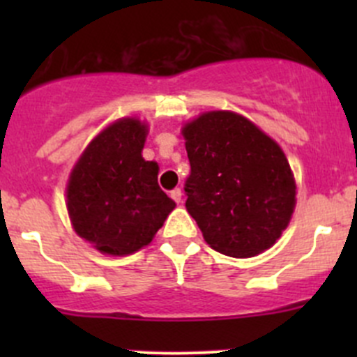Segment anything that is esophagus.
<instances>
[{
    "instance_id": "obj_1",
    "label": "esophagus",
    "mask_w": 357,
    "mask_h": 357,
    "mask_svg": "<svg viewBox=\"0 0 357 357\" xmlns=\"http://www.w3.org/2000/svg\"><path fill=\"white\" fill-rule=\"evenodd\" d=\"M171 199L176 202V204H179V202H181V199H183V192H181V188H174L171 192Z\"/></svg>"
}]
</instances>
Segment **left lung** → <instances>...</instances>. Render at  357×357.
I'll use <instances>...</instances> for the list:
<instances>
[{
    "label": "left lung",
    "instance_id": "left-lung-1",
    "mask_svg": "<svg viewBox=\"0 0 357 357\" xmlns=\"http://www.w3.org/2000/svg\"><path fill=\"white\" fill-rule=\"evenodd\" d=\"M186 208L205 242L231 257L266 250L289 226L295 181L285 153L233 112H207L183 128Z\"/></svg>",
    "mask_w": 357,
    "mask_h": 357
}]
</instances>
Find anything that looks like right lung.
Wrapping results in <instances>:
<instances>
[{
	"mask_svg": "<svg viewBox=\"0 0 357 357\" xmlns=\"http://www.w3.org/2000/svg\"><path fill=\"white\" fill-rule=\"evenodd\" d=\"M146 126L121 119L100 132L72 169L67 211L75 233L103 254L128 255L152 242L176 204L142 157Z\"/></svg>",
	"mask_w": 357,
	"mask_h": 357,
	"instance_id": "right-lung-1",
	"label": "right lung"
}]
</instances>
